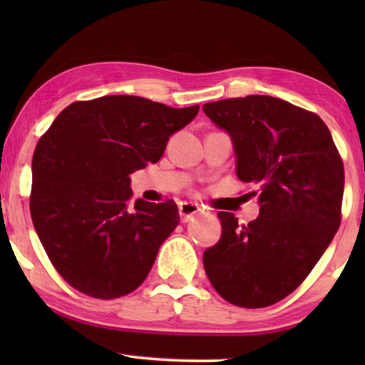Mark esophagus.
Wrapping results in <instances>:
<instances>
[{
  "label": "esophagus",
  "instance_id": "34e87169",
  "mask_svg": "<svg viewBox=\"0 0 365 365\" xmlns=\"http://www.w3.org/2000/svg\"><path fill=\"white\" fill-rule=\"evenodd\" d=\"M201 211H202V209L194 202H181V204H179V216H181L182 222L191 221V219Z\"/></svg>",
  "mask_w": 365,
  "mask_h": 365
}]
</instances>
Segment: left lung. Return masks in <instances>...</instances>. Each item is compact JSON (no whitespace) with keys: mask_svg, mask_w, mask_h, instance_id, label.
Wrapping results in <instances>:
<instances>
[{"mask_svg":"<svg viewBox=\"0 0 365 365\" xmlns=\"http://www.w3.org/2000/svg\"><path fill=\"white\" fill-rule=\"evenodd\" d=\"M202 111L231 134L237 178L261 204L249 224L217 212L222 236L204 252V271L234 306H272L301 286L341 226L342 158L316 113L279 98L221 99Z\"/></svg>","mask_w":365,"mask_h":365,"instance_id":"obj_1","label":"left lung"}]
</instances>
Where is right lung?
Returning a JSON list of instances; mask_svg holds the SVG:
<instances>
[{
  "label": "right lung",
  "instance_id": "1",
  "mask_svg": "<svg viewBox=\"0 0 365 365\" xmlns=\"http://www.w3.org/2000/svg\"><path fill=\"white\" fill-rule=\"evenodd\" d=\"M199 106L103 96L64 108L33 154L29 211L49 261L69 286L116 299L144 282L179 224L173 199L131 206L129 174L158 163Z\"/></svg>",
  "mask_w": 365,
  "mask_h": 365
}]
</instances>
